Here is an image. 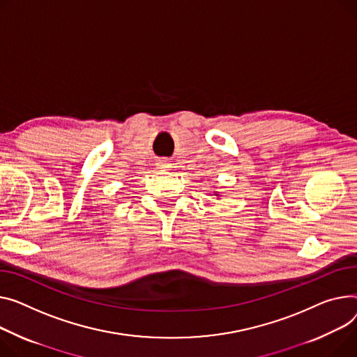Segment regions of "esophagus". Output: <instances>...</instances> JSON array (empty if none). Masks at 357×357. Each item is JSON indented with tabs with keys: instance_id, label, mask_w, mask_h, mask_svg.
I'll return each mask as SVG.
<instances>
[{
	"instance_id": "esophagus-1",
	"label": "esophagus",
	"mask_w": 357,
	"mask_h": 357,
	"mask_svg": "<svg viewBox=\"0 0 357 357\" xmlns=\"http://www.w3.org/2000/svg\"><path fill=\"white\" fill-rule=\"evenodd\" d=\"M156 166H158L159 169H168L171 165H169V162L166 160V159H159V160H158V163H156Z\"/></svg>"
}]
</instances>
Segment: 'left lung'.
I'll return each mask as SVG.
<instances>
[{
	"label": "left lung",
	"instance_id": "obj_1",
	"mask_svg": "<svg viewBox=\"0 0 357 357\" xmlns=\"http://www.w3.org/2000/svg\"><path fill=\"white\" fill-rule=\"evenodd\" d=\"M212 195H215V197H217V198H220V192H217V191H215V192H213V194H212Z\"/></svg>",
	"mask_w": 357,
	"mask_h": 357
}]
</instances>
